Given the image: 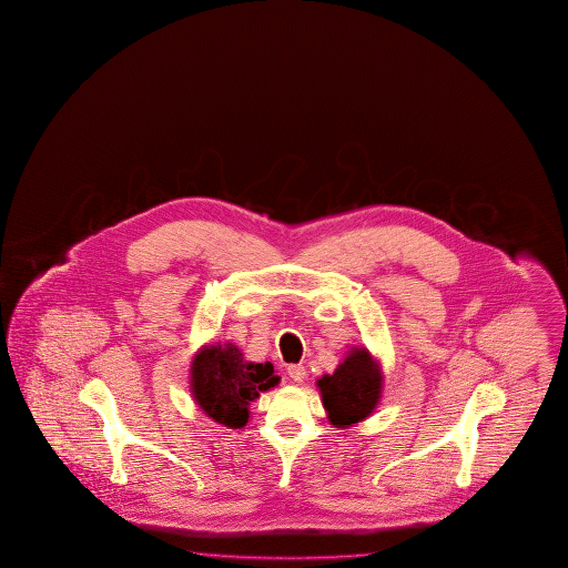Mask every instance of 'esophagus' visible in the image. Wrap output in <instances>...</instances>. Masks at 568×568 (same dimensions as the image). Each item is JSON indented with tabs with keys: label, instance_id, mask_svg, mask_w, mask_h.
<instances>
[{
	"label": "esophagus",
	"instance_id": "1",
	"mask_svg": "<svg viewBox=\"0 0 568 568\" xmlns=\"http://www.w3.org/2000/svg\"><path fill=\"white\" fill-rule=\"evenodd\" d=\"M288 375L296 382V384H302L304 379H306V367L304 366H288Z\"/></svg>",
	"mask_w": 568,
	"mask_h": 568
}]
</instances>
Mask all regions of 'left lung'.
Here are the masks:
<instances>
[{
  "instance_id": "left-lung-1",
  "label": "left lung",
  "mask_w": 568,
  "mask_h": 568,
  "mask_svg": "<svg viewBox=\"0 0 568 568\" xmlns=\"http://www.w3.org/2000/svg\"><path fill=\"white\" fill-rule=\"evenodd\" d=\"M384 375L366 347H352L334 374L317 379L327 419L346 429L374 414L382 397Z\"/></svg>"
}]
</instances>
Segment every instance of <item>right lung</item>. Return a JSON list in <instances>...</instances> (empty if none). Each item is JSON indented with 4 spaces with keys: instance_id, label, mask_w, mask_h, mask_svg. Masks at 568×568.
<instances>
[{
    "instance_id": "1",
    "label": "right lung",
    "mask_w": 568,
    "mask_h": 568,
    "mask_svg": "<svg viewBox=\"0 0 568 568\" xmlns=\"http://www.w3.org/2000/svg\"><path fill=\"white\" fill-rule=\"evenodd\" d=\"M278 382L270 362H244L241 349L231 342L201 347L191 364L194 402L216 424L231 429L248 424L252 402Z\"/></svg>"
}]
</instances>
